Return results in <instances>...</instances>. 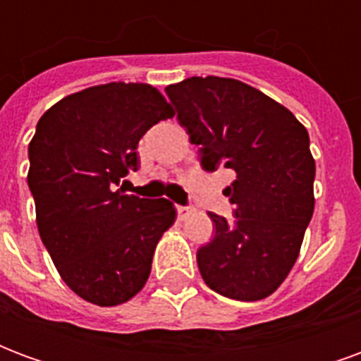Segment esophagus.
Returning a JSON list of instances; mask_svg holds the SVG:
<instances>
[{
  "label": "esophagus",
  "instance_id": "34e87169",
  "mask_svg": "<svg viewBox=\"0 0 361 361\" xmlns=\"http://www.w3.org/2000/svg\"><path fill=\"white\" fill-rule=\"evenodd\" d=\"M176 209H178V214H180L181 219H183V216H188L189 212H193V207H183V204H178Z\"/></svg>",
  "mask_w": 361,
  "mask_h": 361
}]
</instances>
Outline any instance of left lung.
Wrapping results in <instances>:
<instances>
[{
  "label": "left lung",
  "instance_id": "obj_1",
  "mask_svg": "<svg viewBox=\"0 0 361 361\" xmlns=\"http://www.w3.org/2000/svg\"><path fill=\"white\" fill-rule=\"evenodd\" d=\"M201 168H228L234 220L209 212L214 238L199 247L207 286L257 302L284 282L313 216L315 160L307 129L292 111L235 79L191 77L166 87Z\"/></svg>",
  "mask_w": 361,
  "mask_h": 361
}]
</instances>
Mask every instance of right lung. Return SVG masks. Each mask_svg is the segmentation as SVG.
<instances>
[{
    "instance_id": "obj_1",
    "label": "right lung",
    "mask_w": 361,
    "mask_h": 361,
    "mask_svg": "<svg viewBox=\"0 0 361 361\" xmlns=\"http://www.w3.org/2000/svg\"><path fill=\"white\" fill-rule=\"evenodd\" d=\"M173 108L145 82H108L61 98L28 145L36 224L59 276L82 300L110 307L139 294L158 240L176 220L168 199L126 195L137 145Z\"/></svg>"
}]
</instances>
